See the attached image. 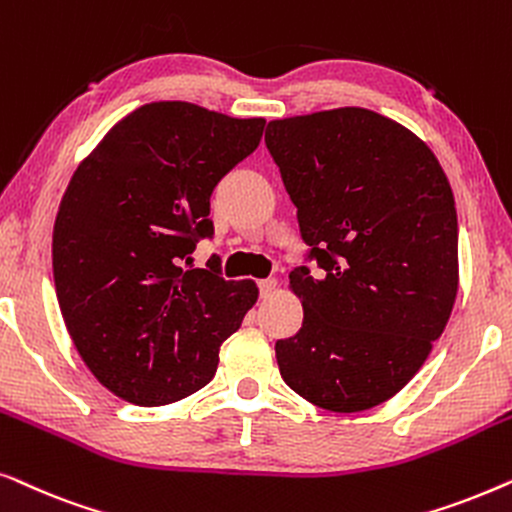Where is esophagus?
I'll use <instances>...</instances> for the list:
<instances>
[{"instance_id":"1","label":"esophagus","mask_w":512,"mask_h":512,"mask_svg":"<svg viewBox=\"0 0 512 512\" xmlns=\"http://www.w3.org/2000/svg\"><path fill=\"white\" fill-rule=\"evenodd\" d=\"M275 289H277L275 279H261V282H258V291H261V298L272 296V291H275Z\"/></svg>"}]
</instances>
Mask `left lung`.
<instances>
[{
	"label": "left lung",
	"instance_id": "1",
	"mask_svg": "<svg viewBox=\"0 0 512 512\" xmlns=\"http://www.w3.org/2000/svg\"><path fill=\"white\" fill-rule=\"evenodd\" d=\"M265 146L321 270L289 275L303 326L277 340L279 373L324 410L375 408L415 377L452 314L450 181L415 132L361 107L270 121Z\"/></svg>",
	"mask_w": 512,
	"mask_h": 512
}]
</instances>
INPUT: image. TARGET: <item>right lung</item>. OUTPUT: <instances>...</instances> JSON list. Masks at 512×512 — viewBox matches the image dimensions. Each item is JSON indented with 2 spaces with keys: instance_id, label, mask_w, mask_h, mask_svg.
Listing matches in <instances>:
<instances>
[{
  "instance_id": "1",
  "label": "right lung",
  "mask_w": 512,
  "mask_h": 512,
  "mask_svg": "<svg viewBox=\"0 0 512 512\" xmlns=\"http://www.w3.org/2000/svg\"><path fill=\"white\" fill-rule=\"evenodd\" d=\"M263 125L151 102L76 167L55 216V293L83 363L123 401L156 408L205 387L258 300L251 279L228 282L219 263H179L212 237V191L256 151Z\"/></svg>"
}]
</instances>
